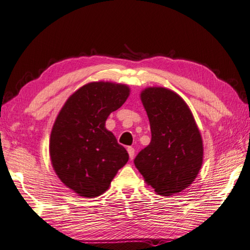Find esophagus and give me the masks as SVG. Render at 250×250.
I'll return each instance as SVG.
<instances>
[{"instance_id":"esophagus-1","label":"esophagus","mask_w":250,"mask_h":250,"mask_svg":"<svg viewBox=\"0 0 250 250\" xmlns=\"http://www.w3.org/2000/svg\"><path fill=\"white\" fill-rule=\"evenodd\" d=\"M127 152H128L130 159L134 158V155H135V149H134L133 147H128V148H127Z\"/></svg>"}]
</instances>
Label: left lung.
<instances>
[{"label": "left lung", "mask_w": 250, "mask_h": 250, "mask_svg": "<svg viewBox=\"0 0 250 250\" xmlns=\"http://www.w3.org/2000/svg\"><path fill=\"white\" fill-rule=\"evenodd\" d=\"M141 101L149 117L151 141L136 155L134 163L146 183L159 195L185 189L202 164V140L190 110L168 89L147 88Z\"/></svg>", "instance_id": "8db88e82"}]
</instances>
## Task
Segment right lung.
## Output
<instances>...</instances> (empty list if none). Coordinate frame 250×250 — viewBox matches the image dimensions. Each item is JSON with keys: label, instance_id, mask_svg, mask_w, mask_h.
I'll return each instance as SVG.
<instances>
[{"label": "right lung", "instance_id": "right-lung-1", "mask_svg": "<svg viewBox=\"0 0 250 250\" xmlns=\"http://www.w3.org/2000/svg\"><path fill=\"white\" fill-rule=\"evenodd\" d=\"M125 84L91 83L69 97L51 133L50 155L55 173L70 189L87 198L109 188L128 153L104 125L124 104Z\"/></svg>", "mask_w": 250, "mask_h": 250}]
</instances>
